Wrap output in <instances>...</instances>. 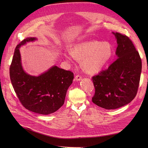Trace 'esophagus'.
<instances>
[{"label":"esophagus","mask_w":148,"mask_h":148,"mask_svg":"<svg viewBox=\"0 0 148 148\" xmlns=\"http://www.w3.org/2000/svg\"><path fill=\"white\" fill-rule=\"evenodd\" d=\"M75 80L76 81H80V80H82V76L80 75H79V74L76 75L75 77Z\"/></svg>","instance_id":"obj_1"}]
</instances>
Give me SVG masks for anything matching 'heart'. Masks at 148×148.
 <instances>
[{
	"label": "heart",
	"mask_w": 148,
	"mask_h": 148,
	"mask_svg": "<svg viewBox=\"0 0 148 148\" xmlns=\"http://www.w3.org/2000/svg\"><path fill=\"white\" fill-rule=\"evenodd\" d=\"M70 54L77 60H82L84 69L89 73L101 71L112 58L113 49L108 42L87 41L75 44L70 49ZM68 60L71 56L65 54Z\"/></svg>",
	"instance_id": "heart-1"
}]
</instances>
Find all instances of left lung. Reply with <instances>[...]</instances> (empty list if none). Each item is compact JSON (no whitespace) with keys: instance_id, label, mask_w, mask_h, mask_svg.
<instances>
[{"instance_id":"1","label":"left lung","mask_w":148,"mask_h":148,"mask_svg":"<svg viewBox=\"0 0 148 148\" xmlns=\"http://www.w3.org/2000/svg\"><path fill=\"white\" fill-rule=\"evenodd\" d=\"M113 34L117 40L118 58L92 77L95 87L92 102L107 110L121 107L135 98L142 72V60L132 41L125 35Z\"/></svg>"}]
</instances>
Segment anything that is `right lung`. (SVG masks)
<instances>
[{"instance_id":"obj_1","label":"right lung","mask_w":148,"mask_h":148,"mask_svg":"<svg viewBox=\"0 0 148 148\" xmlns=\"http://www.w3.org/2000/svg\"><path fill=\"white\" fill-rule=\"evenodd\" d=\"M35 40V38H27L16 46L10 68V79L20 102L26 109L49 114L64 105L74 74L57 66L38 77L26 74L21 66L19 48L27 42Z\"/></svg>"}]
</instances>
